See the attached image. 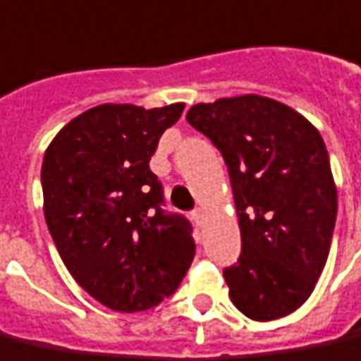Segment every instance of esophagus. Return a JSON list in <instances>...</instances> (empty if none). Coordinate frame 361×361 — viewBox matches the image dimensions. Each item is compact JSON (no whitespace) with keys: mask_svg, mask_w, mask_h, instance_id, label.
I'll return each mask as SVG.
<instances>
[{"mask_svg":"<svg viewBox=\"0 0 361 361\" xmlns=\"http://www.w3.org/2000/svg\"><path fill=\"white\" fill-rule=\"evenodd\" d=\"M191 218H193L197 226H202V210L201 208H195L193 212H191Z\"/></svg>","mask_w":361,"mask_h":361,"instance_id":"34e87169","label":"esophagus"}]
</instances>
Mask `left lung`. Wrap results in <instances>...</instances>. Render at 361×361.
Here are the masks:
<instances>
[{"instance_id": "1", "label": "left lung", "mask_w": 361, "mask_h": 361, "mask_svg": "<svg viewBox=\"0 0 361 361\" xmlns=\"http://www.w3.org/2000/svg\"><path fill=\"white\" fill-rule=\"evenodd\" d=\"M188 122L220 149L241 228V256L224 269L235 308L271 322L300 308L329 255L337 188L316 128L262 95L189 109Z\"/></svg>"}]
</instances>
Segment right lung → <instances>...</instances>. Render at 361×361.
I'll return each mask as SVG.
<instances>
[{
    "mask_svg": "<svg viewBox=\"0 0 361 361\" xmlns=\"http://www.w3.org/2000/svg\"><path fill=\"white\" fill-rule=\"evenodd\" d=\"M183 106H93L44 154V214L55 247L80 287L114 312L160 304L193 262L191 224L162 210V185L149 168Z\"/></svg>",
    "mask_w": 361,
    "mask_h": 361,
    "instance_id": "obj_1",
    "label": "right lung"
}]
</instances>
